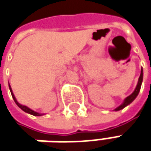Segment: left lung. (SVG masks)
I'll return each mask as SVG.
<instances>
[{
    "label": "left lung",
    "instance_id": "8db88e82",
    "mask_svg": "<svg viewBox=\"0 0 151 151\" xmlns=\"http://www.w3.org/2000/svg\"><path fill=\"white\" fill-rule=\"evenodd\" d=\"M142 81H143V69L141 68V72H140V75H139V81H138V83L137 86H136V88H135V89H134V91L132 93L129 95V96H128L125 99H124V101L123 102V104L121 105H119V107H117L114 110L115 111H118V110H120V109H124V107H126L127 105H129L130 103H132L134 100V99L138 96V94H139V92L140 90V87H141V83H142Z\"/></svg>",
    "mask_w": 151,
    "mask_h": 151
}]
</instances>
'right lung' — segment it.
Instances as JSON below:
<instances>
[{
    "label": "right lung",
    "mask_w": 151,
    "mask_h": 151,
    "mask_svg": "<svg viewBox=\"0 0 151 151\" xmlns=\"http://www.w3.org/2000/svg\"><path fill=\"white\" fill-rule=\"evenodd\" d=\"M9 88H10V91H11V93H12V98H13L14 101H15V103L17 104V106H18L20 109H22L24 112H26V113H28V114H32V115H34V116H41V115H42V114H39V113H37V112H35V111H33L32 109H29L28 107L25 106V105H22L21 104H19L18 102H17V100L16 99L15 96H14L13 93H12V88H11L10 84H9Z\"/></svg>",
    "instance_id": "1"
}]
</instances>
